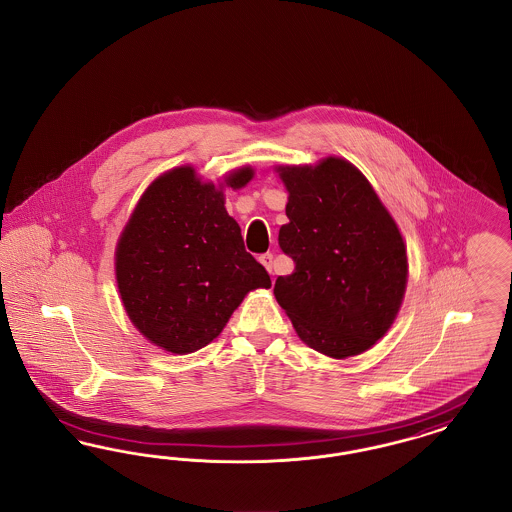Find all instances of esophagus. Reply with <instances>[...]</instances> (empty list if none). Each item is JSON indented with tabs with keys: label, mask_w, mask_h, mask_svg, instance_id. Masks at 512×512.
<instances>
[{
	"label": "esophagus",
	"mask_w": 512,
	"mask_h": 512,
	"mask_svg": "<svg viewBox=\"0 0 512 512\" xmlns=\"http://www.w3.org/2000/svg\"><path fill=\"white\" fill-rule=\"evenodd\" d=\"M259 261L263 263V267L267 268L268 272L272 274V261H274V255L272 253H263L261 257H259Z\"/></svg>",
	"instance_id": "34e87169"
}]
</instances>
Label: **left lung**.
Returning <instances> with one entry per match:
<instances>
[{
    "instance_id": "1",
    "label": "left lung",
    "mask_w": 512,
    "mask_h": 512,
    "mask_svg": "<svg viewBox=\"0 0 512 512\" xmlns=\"http://www.w3.org/2000/svg\"><path fill=\"white\" fill-rule=\"evenodd\" d=\"M278 172L290 192L278 244L295 268L276 278V301L318 353L359 355L388 332L403 301L407 251L397 224L343 159Z\"/></svg>"
}]
</instances>
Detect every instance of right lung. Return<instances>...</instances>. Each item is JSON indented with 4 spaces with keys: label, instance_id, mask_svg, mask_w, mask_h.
<instances>
[{
    "label": "right lung",
    "instance_id": "add662e5",
    "mask_svg": "<svg viewBox=\"0 0 512 512\" xmlns=\"http://www.w3.org/2000/svg\"><path fill=\"white\" fill-rule=\"evenodd\" d=\"M251 176L245 167L226 184L242 188ZM117 282L134 326L178 355L215 340L245 293L270 288L224 195L192 167L163 174L142 195L119 240Z\"/></svg>",
    "mask_w": 512,
    "mask_h": 512
}]
</instances>
